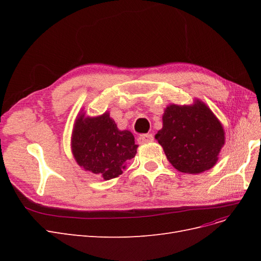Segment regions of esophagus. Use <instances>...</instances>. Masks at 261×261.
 Instances as JSON below:
<instances>
[{"mask_svg":"<svg viewBox=\"0 0 261 261\" xmlns=\"http://www.w3.org/2000/svg\"><path fill=\"white\" fill-rule=\"evenodd\" d=\"M153 141V136L151 134H145V135H140L138 137V143L139 144H150Z\"/></svg>","mask_w":261,"mask_h":261,"instance_id":"obj_1","label":"esophagus"}]
</instances>
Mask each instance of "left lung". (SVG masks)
Returning a JSON list of instances; mask_svg holds the SVG:
<instances>
[{
  "mask_svg": "<svg viewBox=\"0 0 261 261\" xmlns=\"http://www.w3.org/2000/svg\"><path fill=\"white\" fill-rule=\"evenodd\" d=\"M158 140L176 170L198 174L211 169L224 145L222 124L200 100L192 106L170 105L164 110Z\"/></svg>",
  "mask_w": 261,
  "mask_h": 261,
  "instance_id": "obj_1",
  "label": "left lung"
}]
</instances>
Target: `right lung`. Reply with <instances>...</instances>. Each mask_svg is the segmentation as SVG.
<instances>
[{
	"instance_id": "obj_1",
	"label": "right lung",
	"mask_w": 261,
	"mask_h": 261,
	"mask_svg": "<svg viewBox=\"0 0 261 261\" xmlns=\"http://www.w3.org/2000/svg\"><path fill=\"white\" fill-rule=\"evenodd\" d=\"M135 138L129 130H120L108 112L89 117L80 113L72 134V152L84 170L109 180L117 177L126 162L137 152Z\"/></svg>"
}]
</instances>
